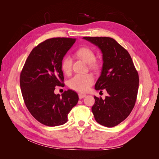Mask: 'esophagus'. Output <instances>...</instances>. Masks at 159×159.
<instances>
[{
  "label": "esophagus",
  "instance_id": "obj_1",
  "mask_svg": "<svg viewBox=\"0 0 159 159\" xmlns=\"http://www.w3.org/2000/svg\"><path fill=\"white\" fill-rule=\"evenodd\" d=\"M79 98L80 99H83L85 97V94H81V93H79Z\"/></svg>",
  "mask_w": 159,
  "mask_h": 159
}]
</instances>
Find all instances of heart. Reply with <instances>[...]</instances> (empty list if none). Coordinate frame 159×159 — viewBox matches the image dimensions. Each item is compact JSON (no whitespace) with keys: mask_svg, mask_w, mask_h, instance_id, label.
<instances>
[{"mask_svg":"<svg viewBox=\"0 0 159 159\" xmlns=\"http://www.w3.org/2000/svg\"><path fill=\"white\" fill-rule=\"evenodd\" d=\"M75 55L87 64L90 68H96L98 66L95 61V54L94 52L88 47H81L77 50ZM72 61L69 56H66L61 61V69L65 74L68 75L71 71ZM94 82V78L91 74H76L69 80L70 88L80 93H85Z\"/></svg>","mask_w":159,"mask_h":159,"instance_id":"1","label":"heart"}]
</instances>
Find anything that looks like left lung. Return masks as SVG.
Here are the masks:
<instances>
[{
    "instance_id": "left-lung-1",
    "label": "left lung",
    "mask_w": 159,
    "mask_h": 159,
    "mask_svg": "<svg viewBox=\"0 0 159 159\" xmlns=\"http://www.w3.org/2000/svg\"><path fill=\"white\" fill-rule=\"evenodd\" d=\"M97 46L103 54L101 75L95 85L96 90L107 91L105 99L95 96L91 108L95 121L107 127L117 125L133 110L139 88V75L129 52L109 37H84Z\"/></svg>"
}]
</instances>
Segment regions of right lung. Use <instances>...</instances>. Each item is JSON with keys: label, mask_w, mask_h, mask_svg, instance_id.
<instances>
[{"label": "right lung", "mask_w": 159, "mask_h": 159, "mask_svg": "<svg viewBox=\"0 0 159 159\" xmlns=\"http://www.w3.org/2000/svg\"><path fill=\"white\" fill-rule=\"evenodd\" d=\"M75 38H53L34 48L20 73V85L27 109L38 121L46 126L61 125L78 102L74 91L55 94L56 86L63 85L61 61Z\"/></svg>", "instance_id": "1"}]
</instances>
